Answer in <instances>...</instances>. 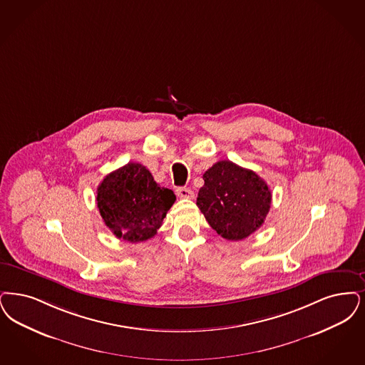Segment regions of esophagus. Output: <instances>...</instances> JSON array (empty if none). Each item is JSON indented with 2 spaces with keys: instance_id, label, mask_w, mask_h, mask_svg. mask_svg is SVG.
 <instances>
[{
  "instance_id": "34e87169",
  "label": "esophagus",
  "mask_w": 365,
  "mask_h": 365,
  "mask_svg": "<svg viewBox=\"0 0 365 365\" xmlns=\"http://www.w3.org/2000/svg\"><path fill=\"white\" fill-rule=\"evenodd\" d=\"M176 194H178L179 198H187V200H191L194 197L192 190L187 189V187H179L176 190Z\"/></svg>"
}]
</instances>
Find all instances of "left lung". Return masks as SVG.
<instances>
[{
    "label": "left lung",
    "mask_w": 365,
    "mask_h": 365,
    "mask_svg": "<svg viewBox=\"0 0 365 365\" xmlns=\"http://www.w3.org/2000/svg\"><path fill=\"white\" fill-rule=\"evenodd\" d=\"M197 206L209 225L227 240H242L262 227L272 191L254 171L232 161H217L204 174Z\"/></svg>",
    "instance_id": "left-lung-1"
}]
</instances>
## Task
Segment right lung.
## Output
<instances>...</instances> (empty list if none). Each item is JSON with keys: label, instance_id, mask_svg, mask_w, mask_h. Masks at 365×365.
Segmentation results:
<instances>
[{"label": "right lung", "instance_id": "obj_1", "mask_svg": "<svg viewBox=\"0 0 365 365\" xmlns=\"http://www.w3.org/2000/svg\"><path fill=\"white\" fill-rule=\"evenodd\" d=\"M175 200L174 191L160 187L140 163H128L106 176L96 197L104 224L130 243L153 237Z\"/></svg>", "mask_w": 365, "mask_h": 365}]
</instances>
